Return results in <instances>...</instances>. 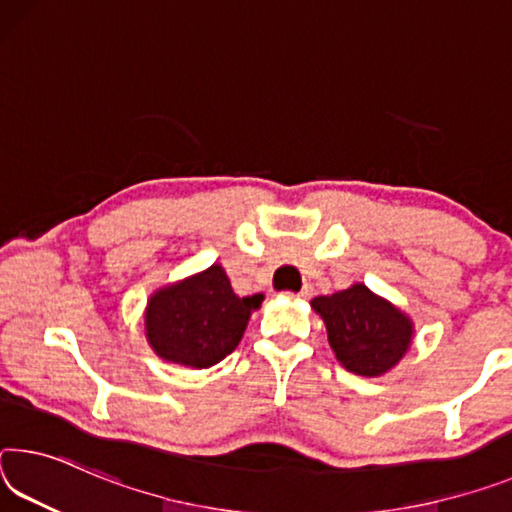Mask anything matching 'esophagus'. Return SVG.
Listing matches in <instances>:
<instances>
[{
    "instance_id": "1",
    "label": "esophagus",
    "mask_w": 512,
    "mask_h": 512,
    "mask_svg": "<svg viewBox=\"0 0 512 512\" xmlns=\"http://www.w3.org/2000/svg\"><path fill=\"white\" fill-rule=\"evenodd\" d=\"M310 296H312V287H310V285H305L303 289H300L298 298H310Z\"/></svg>"
}]
</instances>
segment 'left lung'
<instances>
[{
	"mask_svg": "<svg viewBox=\"0 0 512 512\" xmlns=\"http://www.w3.org/2000/svg\"><path fill=\"white\" fill-rule=\"evenodd\" d=\"M310 305L326 323L335 358L355 376H385L415 339V321L362 282L332 296H316Z\"/></svg>",
	"mask_w": 512,
	"mask_h": 512,
	"instance_id": "obj_1",
	"label": "left lung"
}]
</instances>
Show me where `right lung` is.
Wrapping results in <instances>:
<instances>
[{
	"label": "right lung",
	"mask_w": 512,
	"mask_h": 512,
	"mask_svg": "<svg viewBox=\"0 0 512 512\" xmlns=\"http://www.w3.org/2000/svg\"><path fill=\"white\" fill-rule=\"evenodd\" d=\"M264 296L234 294L221 264L154 289L143 310L145 342L161 360L207 369L239 346Z\"/></svg>",
	"instance_id": "right-lung-1"
}]
</instances>
